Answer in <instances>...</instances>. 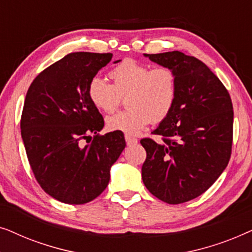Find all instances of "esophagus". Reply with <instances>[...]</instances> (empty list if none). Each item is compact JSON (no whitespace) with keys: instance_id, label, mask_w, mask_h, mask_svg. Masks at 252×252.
Instances as JSON below:
<instances>
[{"instance_id":"obj_1","label":"esophagus","mask_w":252,"mask_h":252,"mask_svg":"<svg viewBox=\"0 0 252 252\" xmlns=\"http://www.w3.org/2000/svg\"><path fill=\"white\" fill-rule=\"evenodd\" d=\"M125 140H126L127 146H134V144L137 143V139L128 135V134H126V135H125Z\"/></svg>"}]
</instances>
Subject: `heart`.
I'll list each match as a JSON object with an SVG mask.
<instances>
[{
	"instance_id": "obj_1",
	"label": "heart",
	"mask_w": 252,
	"mask_h": 252,
	"mask_svg": "<svg viewBox=\"0 0 252 252\" xmlns=\"http://www.w3.org/2000/svg\"><path fill=\"white\" fill-rule=\"evenodd\" d=\"M112 85L101 78H93L88 85V97L96 109L113 112L122 97L128 109L106 118L110 130L137 134L151 120L159 123L170 115L175 104L178 82L168 67L151 68L141 62L126 58L109 72Z\"/></svg>"
}]
</instances>
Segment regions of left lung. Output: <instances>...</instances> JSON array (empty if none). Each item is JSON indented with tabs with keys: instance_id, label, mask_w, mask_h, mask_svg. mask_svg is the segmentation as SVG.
Masks as SVG:
<instances>
[{
	"instance_id": "8db88e82",
	"label": "left lung",
	"mask_w": 252,
	"mask_h": 252,
	"mask_svg": "<svg viewBox=\"0 0 252 252\" xmlns=\"http://www.w3.org/2000/svg\"><path fill=\"white\" fill-rule=\"evenodd\" d=\"M171 68L178 93L170 115L142 139L147 151L142 180L168 204L191 201L205 192L228 164L233 143V104L218 77L197 58L180 51L144 54Z\"/></svg>"
}]
</instances>
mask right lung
I'll use <instances>...</instances> for the list:
<instances>
[{"mask_svg":"<svg viewBox=\"0 0 252 252\" xmlns=\"http://www.w3.org/2000/svg\"><path fill=\"white\" fill-rule=\"evenodd\" d=\"M111 58L110 53H71L41 72L27 91L20 129L31 168L41 188L66 204L101 195L126 147L122 134L99 135L104 120L88 97L89 82ZM91 133L94 139L85 146Z\"/></svg>","mask_w":252,"mask_h":252,"instance_id":"1","label":"right lung"}]
</instances>
